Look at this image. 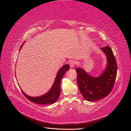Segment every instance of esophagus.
<instances>
[{
  "mask_svg": "<svg viewBox=\"0 0 131 131\" xmlns=\"http://www.w3.org/2000/svg\"><path fill=\"white\" fill-rule=\"evenodd\" d=\"M75 64V63L74 61L71 60V61H69V66H70V67H72V68H73V67H74Z\"/></svg>",
  "mask_w": 131,
  "mask_h": 131,
  "instance_id": "1",
  "label": "esophagus"
}]
</instances>
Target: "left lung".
I'll return each mask as SVG.
<instances>
[{"label": "left lung", "mask_w": 131, "mask_h": 131, "mask_svg": "<svg viewBox=\"0 0 131 131\" xmlns=\"http://www.w3.org/2000/svg\"><path fill=\"white\" fill-rule=\"evenodd\" d=\"M101 50L106 56L107 64L100 76L93 77L80 67L75 69L79 90L83 97L88 101H96L108 96L116 80L117 63L112 50L108 46Z\"/></svg>", "instance_id": "8db88e82"}]
</instances>
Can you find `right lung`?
Here are the masks:
<instances>
[{"mask_svg": "<svg viewBox=\"0 0 131 131\" xmlns=\"http://www.w3.org/2000/svg\"><path fill=\"white\" fill-rule=\"evenodd\" d=\"M22 46H21V48ZM69 69V66L68 64H65L61 67L57 74L56 79H55L52 88L48 92L42 95V96L37 97H31L28 96L22 90L23 94L30 101L35 103L39 104H50L54 103L58 100L61 93V81L62 79L67 71Z\"/></svg>", "mask_w": 131, "mask_h": 131, "instance_id": "1", "label": "right lung"}]
</instances>
